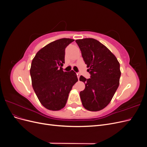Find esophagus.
<instances>
[{"label": "esophagus", "mask_w": 147, "mask_h": 147, "mask_svg": "<svg viewBox=\"0 0 147 147\" xmlns=\"http://www.w3.org/2000/svg\"><path fill=\"white\" fill-rule=\"evenodd\" d=\"M77 77H78V79L79 80V78H80V74H78V73H77Z\"/></svg>", "instance_id": "esophagus-1"}]
</instances>
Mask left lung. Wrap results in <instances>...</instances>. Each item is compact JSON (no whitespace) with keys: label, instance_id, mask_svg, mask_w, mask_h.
I'll return each instance as SVG.
<instances>
[{"label":"left lung","instance_id":"1","mask_svg":"<svg viewBox=\"0 0 147 147\" xmlns=\"http://www.w3.org/2000/svg\"><path fill=\"white\" fill-rule=\"evenodd\" d=\"M75 42L91 75L88 79L82 75L80 77V81L85 84L80 93L82 104L90 111L100 110L110 103L118 88L119 63L113 53L96 39L86 38Z\"/></svg>","mask_w":147,"mask_h":147}]
</instances>
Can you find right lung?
Wrapping results in <instances>:
<instances>
[{"label": "right lung", "mask_w": 147, "mask_h": 147, "mask_svg": "<svg viewBox=\"0 0 147 147\" xmlns=\"http://www.w3.org/2000/svg\"><path fill=\"white\" fill-rule=\"evenodd\" d=\"M74 41L61 38L51 42L35 55L30 69L34 90L43 106L50 110L64 108L69 94L78 81L74 70L64 72L65 50Z\"/></svg>", "instance_id": "1"}]
</instances>
